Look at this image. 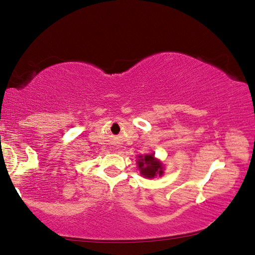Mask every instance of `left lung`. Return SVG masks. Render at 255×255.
<instances>
[{"instance_id": "8db88e82", "label": "left lung", "mask_w": 255, "mask_h": 255, "mask_svg": "<svg viewBox=\"0 0 255 255\" xmlns=\"http://www.w3.org/2000/svg\"><path fill=\"white\" fill-rule=\"evenodd\" d=\"M137 166L140 174L148 179H153L155 176H161L164 173L162 162H159L157 158H155L154 154H147L144 155V156L140 155V156H138Z\"/></svg>"}]
</instances>
